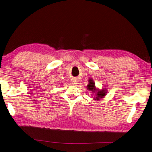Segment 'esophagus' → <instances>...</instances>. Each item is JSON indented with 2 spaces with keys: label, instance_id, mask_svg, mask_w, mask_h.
I'll use <instances>...</instances> for the list:
<instances>
[{
  "label": "esophagus",
  "instance_id": "1",
  "mask_svg": "<svg viewBox=\"0 0 152 152\" xmlns=\"http://www.w3.org/2000/svg\"><path fill=\"white\" fill-rule=\"evenodd\" d=\"M77 81H76V80H73V81H72V84L75 85V84H77Z\"/></svg>",
  "mask_w": 152,
  "mask_h": 152
}]
</instances>
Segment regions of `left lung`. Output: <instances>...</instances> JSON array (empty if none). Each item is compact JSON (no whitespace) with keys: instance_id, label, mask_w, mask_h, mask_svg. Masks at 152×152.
Listing matches in <instances>:
<instances>
[{"instance_id":"1","label":"left lung","mask_w":152,"mask_h":152,"mask_svg":"<svg viewBox=\"0 0 152 152\" xmlns=\"http://www.w3.org/2000/svg\"><path fill=\"white\" fill-rule=\"evenodd\" d=\"M88 85H87V89L88 90L92 91L93 92H96V97L94 99H99L101 98H103L106 93V90H97L95 88V84L93 81L92 79H90L88 80Z\"/></svg>"}]
</instances>
